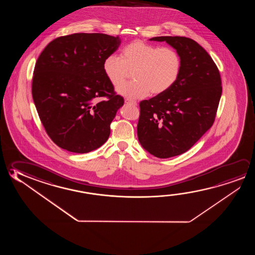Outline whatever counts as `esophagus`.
Masks as SVG:
<instances>
[{"label":"esophagus","mask_w":255,"mask_h":255,"mask_svg":"<svg viewBox=\"0 0 255 255\" xmlns=\"http://www.w3.org/2000/svg\"><path fill=\"white\" fill-rule=\"evenodd\" d=\"M125 102H126V104L133 105V106H137V104H138L136 101H131V100H129V99H126Z\"/></svg>","instance_id":"34e87169"}]
</instances>
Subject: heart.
<instances>
[{
  "label": "heart",
  "mask_w": 255,
  "mask_h": 255,
  "mask_svg": "<svg viewBox=\"0 0 255 255\" xmlns=\"http://www.w3.org/2000/svg\"><path fill=\"white\" fill-rule=\"evenodd\" d=\"M181 67V57L175 49L139 40L124 47L120 58L109 55L102 64L105 75L116 88L123 83L129 71H133L134 81L117 89L120 95L129 99L167 92L179 79Z\"/></svg>",
  "instance_id": "obj_1"
}]
</instances>
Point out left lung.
<instances>
[{"mask_svg":"<svg viewBox=\"0 0 255 255\" xmlns=\"http://www.w3.org/2000/svg\"><path fill=\"white\" fill-rule=\"evenodd\" d=\"M181 57L175 84L163 94L139 103L138 141L158 158L183 154L214 123L222 87L220 72L207 51L196 41L182 36H158Z\"/></svg>","mask_w":255,"mask_h":255,"instance_id":"8db88e82","label":"left lung"}]
</instances>
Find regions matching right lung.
I'll return each mask as SVG.
<instances>
[{
    "label": "right lung",
    "mask_w": 255,
    "mask_h": 255,
    "mask_svg": "<svg viewBox=\"0 0 255 255\" xmlns=\"http://www.w3.org/2000/svg\"><path fill=\"white\" fill-rule=\"evenodd\" d=\"M120 43V38L109 34H69L51 41L39 56L33 100L47 134L63 149L84 154L108 140L125 101L116 94L102 64Z\"/></svg>",
    "instance_id": "add662e5"
}]
</instances>
